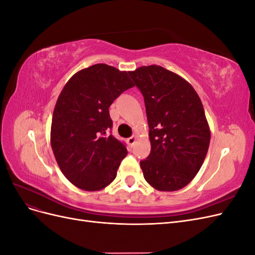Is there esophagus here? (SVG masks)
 Returning a JSON list of instances; mask_svg holds the SVG:
<instances>
[{
  "instance_id": "1",
  "label": "esophagus",
  "mask_w": 255,
  "mask_h": 255,
  "mask_svg": "<svg viewBox=\"0 0 255 255\" xmlns=\"http://www.w3.org/2000/svg\"><path fill=\"white\" fill-rule=\"evenodd\" d=\"M135 140H136V137L135 136H130V137H128V139H127V141H128V143L132 146L134 143H135Z\"/></svg>"
}]
</instances>
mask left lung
Instances as JSON below:
<instances>
[{"label":"left lung","instance_id":"left-lung-1","mask_svg":"<svg viewBox=\"0 0 255 255\" xmlns=\"http://www.w3.org/2000/svg\"><path fill=\"white\" fill-rule=\"evenodd\" d=\"M143 96L151 152L140 160L144 180L161 191L183 188L201 168L211 132L199 96L177 74L157 66L128 72Z\"/></svg>","mask_w":255,"mask_h":255}]
</instances>
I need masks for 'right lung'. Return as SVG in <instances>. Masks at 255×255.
Instances as JSON below:
<instances>
[{
    "label": "right lung",
    "mask_w": 255,
    "mask_h": 255,
    "mask_svg": "<svg viewBox=\"0 0 255 255\" xmlns=\"http://www.w3.org/2000/svg\"><path fill=\"white\" fill-rule=\"evenodd\" d=\"M134 87L128 73L97 64L75 73L54 109L51 145L61 172L76 187L100 190L117 175L127 145L112 135L110 106Z\"/></svg>",
    "instance_id": "1"
}]
</instances>
